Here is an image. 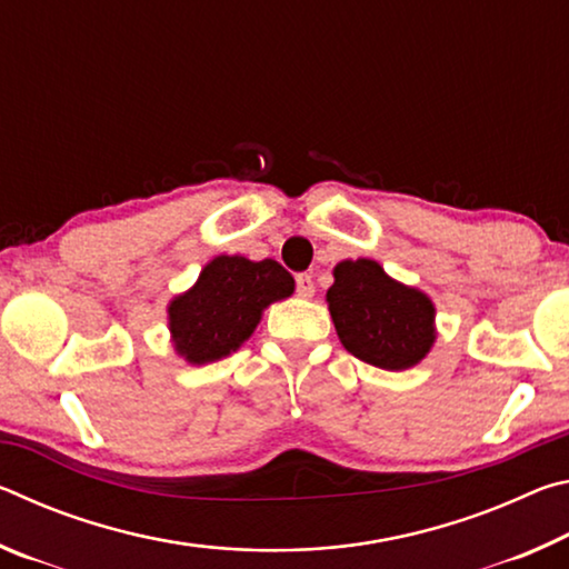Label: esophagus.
I'll return each mask as SVG.
<instances>
[{
    "instance_id": "1",
    "label": "esophagus",
    "mask_w": 569,
    "mask_h": 569,
    "mask_svg": "<svg viewBox=\"0 0 569 569\" xmlns=\"http://www.w3.org/2000/svg\"><path fill=\"white\" fill-rule=\"evenodd\" d=\"M296 293L301 298H311L316 293V286H313V278L308 273H298L296 276Z\"/></svg>"
}]
</instances>
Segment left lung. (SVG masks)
<instances>
[{"mask_svg": "<svg viewBox=\"0 0 569 569\" xmlns=\"http://www.w3.org/2000/svg\"><path fill=\"white\" fill-rule=\"evenodd\" d=\"M326 303L343 349L383 371L413 369L437 341L435 301L371 258L336 263Z\"/></svg>", "mask_w": 569, "mask_h": 569, "instance_id": "obj_1", "label": "left lung"}]
</instances>
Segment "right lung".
Instances as JSON below:
<instances>
[{
    "label": "right lung",
    "mask_w": 569,
    "mask_h": 569,
    "mask_svg": "<svg viewBox=\"0 0 569 569\" xmlns=\"http://www.w3.org/2000/svg\"><path fill=\"white\" fill-rule=\"evenodd\" d=\"M293 288V276L273 258L216 256L198 281L168 303L172 349L190 366L226 359L253 336L266 308Z\"/></svg>",
    "instance_id": "obj_1"
}]
</instances>
